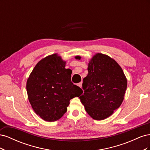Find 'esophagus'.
<instances>
[{
  "label": "esophagus",
  "instance_id": "obj_1",
  "mask_svg": "<svg viewBox=\"0 0 150 150\" xmlns=\"http://www.w3.org/2000/svg\"><path fill=\"white\" fill-rule=\"evenodd\" d=\"M82 84H83L82 83H78V86H79V88H82Z\"/></svg>",
  "mask_w": 150,
  "mask_h": 150
}]
</instances>
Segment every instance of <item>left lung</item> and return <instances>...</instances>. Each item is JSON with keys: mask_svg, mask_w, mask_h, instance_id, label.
<instances>
[{"mask_svg": "<svg viewBox=\"0 0 150 150\" xmlns=\"http://www.w3.org/2000/svg\"><path fill=\"white\" fill-rule=\"evenodd\" d=\"M75 58L81 59V57L77 56ZM88 71V76L83 79L84 93L79 99L92 118L103 120L121 106L127 79L117 62L101 53H97L91 58Z\"/></svg>", "mask_w": 150, "mask_h": 150, "instance_id": "8db88e82", "label": "left lung"}]
</instances>
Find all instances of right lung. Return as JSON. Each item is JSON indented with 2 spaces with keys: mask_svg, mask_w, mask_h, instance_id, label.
I'll return each mask as SVG.
<instances>
[{
  "mask_svg": "<svg viewBox=\"0 0 150 150\" xmlns=\"http://www.w3.org/2000/svg\"><path fill=\"white\" fill-rule=\"evenodd\" d=\"M57 54L48 56L34 67L27 81L30 104L35 112L49 122L58 120L67 111L69 101L83 90L71 82V72Z\"/></svg>",
  "mask_w": 150,
  "mask_h": 150,
  "instance_id": "1",
  "label": "right lung"
}]
</instances>
